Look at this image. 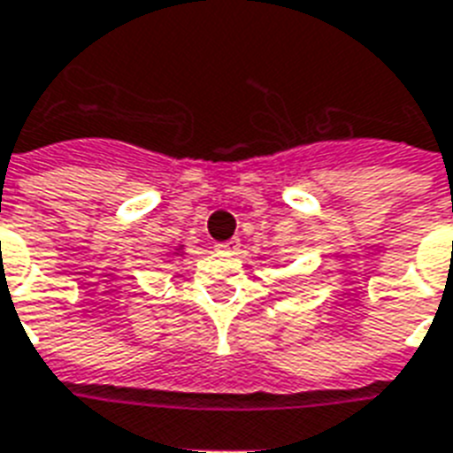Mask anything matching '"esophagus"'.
Segmentation results:
<instances>
[{"instance_id":"1","label":"esophagus","mask_w":453,"mask_h":453,"mask_svg":"<svg viewBox=\"0 0 453 453\" xmlns=\"http://www.w3.org/2000/svg\"><path fill=\"white\" fill-rule=\"evenodd\" d=\"M215 248H217V250H219V252H226V255H234V252L238 250V238H231V241H226V243H217Z\"/></svg>"}]
</instances>
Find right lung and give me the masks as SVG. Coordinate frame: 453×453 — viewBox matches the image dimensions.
Returning a JSON list of instances; mask_svg holds the SVG:
<instances>
[{"mask_svg":"<svg viewBox=\"0 0 453 453\" xmlns=\"http://www.w3.org/2000/svg\"><path fill=\"white\" fill-rule=\"evenodd\" d=\"M181 250H184V248H181V245H179V248H177V255H179V252H181Z\"/></svg>","mask_w":453,"mask_h":453,"instance_id":"right-lung-1","label":"right lung"}]
</instances>
